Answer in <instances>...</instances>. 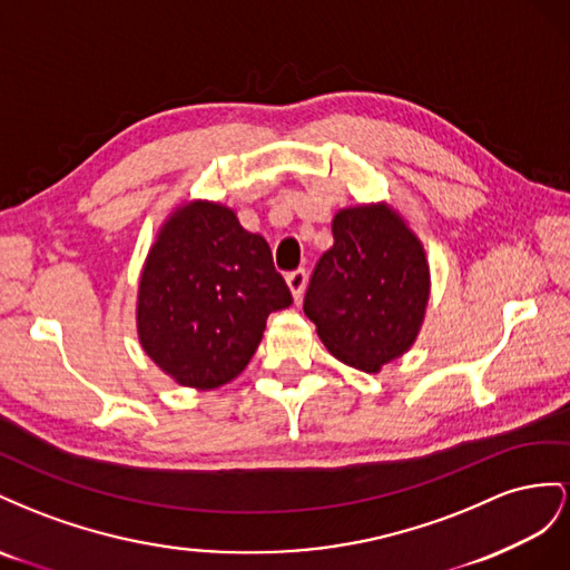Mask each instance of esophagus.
I'll return each mask as SVG.
<instances>
[{"instance_id": "1", "label": "esophagus", "mask_w": 570, "mask_h": 570, "mask_svg": "<svg viewBox=\"0 0 570 570\" xmlns=\"http://www.w3.org/2000/svg\"><path fill=\"white\" fill-rule=\"evenodd\" d=\"M286 284H288V288H291V294H294V298L298 301V298L303 296L305 284H307V272H305V269L288 272V274H286Z\"/></svg>"}]
</instances>
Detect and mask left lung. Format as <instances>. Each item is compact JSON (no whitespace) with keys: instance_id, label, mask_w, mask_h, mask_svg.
I'll return each mask as SVG.
<instances>
[{"instance_id":"left-lung-1","label":"left lung","mask_w":570,"mask_h":570,"mask_svg":"<svg viewBox=\"0 0 570 570\" xmlns=\"http://www.w3.org/2000/svg\"><path fill=\"white\" fill-rule=\"evenodd\" d=\"M332 234L334 246L317 259L303 311L341 363L380 372L413 346L425 317V250L386 205L338 209Z\"/></svg>"}]
</instances>
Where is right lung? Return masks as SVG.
Returning a JSON list of instances; mask_svg holds the SVG:
<instances>
[{
	"label": "right lung",
	"mask_w": 570,
	"mask_h": 570,
	"mask_svg": "<svg viewBox=\"0 0 570 570\" xmlns=\"http://www.w3.org/2000/svg\"><path fill=\"white\" fill-rule=\"evenodd\" d=\"M294 303L272 250L234 209L193 200L161 226L138 286V338L178 384L215 389L248 365L269 313Z\"/></svg>",
	"instance_id": "right-lung-1"
}]
</instances>
